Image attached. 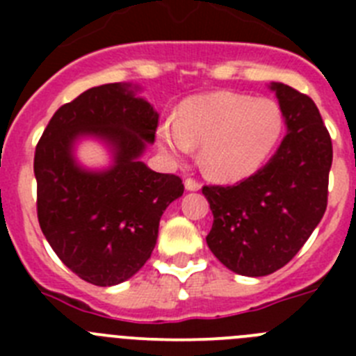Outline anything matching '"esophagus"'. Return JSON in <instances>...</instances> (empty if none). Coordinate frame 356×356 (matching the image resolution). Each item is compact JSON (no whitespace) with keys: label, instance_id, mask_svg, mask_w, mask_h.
<instances>
[{"label":"esophagus","instance_id":"34e87169","mask_svg":"<svg viewBox=\"0 0 356 356\" xmlns=\"http://www.w3.org/2000/svg\"><path fill=\"white\" fill-rule=\"evenodd\" d=\"M185 188L187 191H200L201 184L197 180H194V178H185Z\"/></svg>","mask_w":356,"mask_h":356}]
</instances>
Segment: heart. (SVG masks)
Segmentation results:
<instances>
[{
    "label": "heart",
    "instance_id": "obj_1",
    "mask_svg": "<svg viewBox=\"0 0 356 356\" xmlns=\"http://www.w3.org/2000/svg\"><path fill=\"white\" fill-rule=\"evenodd\" d=\"M282 131V110L273 99L219 90L185 99L176 121L163 122L156 137L175 159L201 146V165L212 178L237 181L262 168Z\"/></svg>",
    "mask_w": 356,
    "mask_h": 356
}]
</instances>
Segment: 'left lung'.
<instances>
[{
	"label": "left lung",
	"instance_id": "8db88e82",
	"mask_svg": "<svg viewBox=\"0 0 356 356\" xmlns=\"http://www.w3.org/2000/svg\"><path fill=\"white\" fill-rule=\"evenodd\" d=\"M287 135L262 169L237 185H205L213 225L207 244L242 276H266L291 262L325 216L332 139L316 103L273 81Z\"/></svg>",
	"mask_w": 356,
	"mask_h": 356
}]
</instances>
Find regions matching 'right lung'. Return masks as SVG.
<instances>
[{
    "instance_id": "obj_1",
    "label": "right lung",
    "mask_w": 356,
    "mask_h": 356,
    "mask_svg": "<svg viewBox=\"0 0 356 356\" xmlns=\"http://www.w3.org/2000/svg\"><path fill=\"white\" fill-rule=\"evenodd\" d=\"M131 83H106L56 110L35 147L37 217L58 259L99 287L131 278L151 257L163 210L184 194L178 176L140 160L159 127L156 110ZM102 140L113 163L76 162L78 140Z\"/></svg>"
}]
</instances>
